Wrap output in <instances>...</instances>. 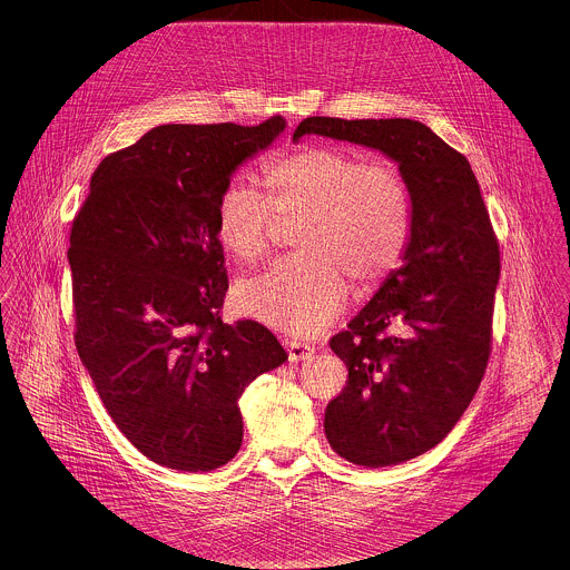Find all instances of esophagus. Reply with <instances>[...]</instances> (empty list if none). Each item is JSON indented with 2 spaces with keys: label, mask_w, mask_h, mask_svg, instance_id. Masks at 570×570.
Listing matches in <instances>:
<instances>
[{
  "label": "esophagus",
  "mask_w": 570,
  "mask_h": 570,
  "mask_svg": "<svg viewBox=\"0 0 570 570\" xmlns=\"http://www.w3.org/2000/svg\"><path fill=\"white\" fill-rule=\"evenodd\" d=\"M283 344H285V348H287L289 362H303V360H309V357L314 355V346H312V344H307V342L285 337V340H283Z\"/></svg>",
  "instance_id": "esophagus-1"
}]
</instances>
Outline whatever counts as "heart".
Returning a JSON list of instances; mask_svg holds the SVG:
<instances>
[{"label": "heart", "instance_id": "obj_1", "mask_svg": "<svg viewBox=\"0 0 570 570\" xmlns=\"http://www.w3.org/2000/svg\"><path fill=\"white\" fill-rule=\"evenodd\" d=\"M267 195L233 179L217 199L215 233L228 254L254 263L267 254L281 222H298L301 252L237 287L239 309L289 335H316L348 296L377 287L402 261L412 233V195L402 173L362 156L305 145L269 164Z\"/></svg>", "mask_w": 570, "mask_h": 570}]
</instances>
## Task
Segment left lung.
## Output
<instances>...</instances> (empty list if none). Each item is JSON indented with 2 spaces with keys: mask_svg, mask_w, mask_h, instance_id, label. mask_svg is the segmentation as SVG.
<instances>
[{
  "mask_svg": "<svg viewBox=\"0 0 570 570\" xmlns=\"http://www.w3.org/2000/svg\"><path fill=\"white\" fill-rule=\"evenodd\" d=\"M309 134L382 151L412 195L402 265L328 342L348 368L325 410L328 445L355 465H397L439 445L481 386L500 249L468 158L423 122L314 116L294 140Z\"/></svg>",
  "mask_w": 570,
  "mask_h": 570,
  "instance_id": "obj_1",
  "label": "left lung"
}]
</instances>
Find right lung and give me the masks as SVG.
I'll return each instance as SVG.
<instances>
[{
    "label": "right lung",
    "mask_w": 570,
    "mask_h": 570,
    "mask_svg": "<svg viewBox=\"0 0 570 570\" xmlns=\"http://www.w3.org/2000/svg\"><path fill=\"white\" fill-rule=\"evenodd\" d=\"M283 131L281 116L160 125L98 164L72 224L82 366L118 430L177 472L235 459L245 386L287 360L269 328L222 321L228 274L215 233L235 170Z\"/></svg>",
    "instance_id": "add662e5"
}]
</instances>
